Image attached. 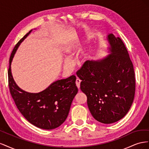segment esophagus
I'll use <instances>...</instances> for the list:
<instances>
[{
  "label": "esophagus",
  "instance_id": "34e87169",
  "mask_svg": "<svg viewBox=\"0 0 149 149\" xmlns=\"http://www.w3.org/2000/svg\"><path fill=\"white\" fill-rule=\"evenodd\" d=\"M81 81L79 79H76V86L78 87V89H79V88H80V83H81Z\"/></svg>",
  "mask_w": 149,
  "mask_h": 149
}]
</instances>
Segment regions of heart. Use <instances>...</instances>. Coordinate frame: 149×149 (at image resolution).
Here are the masks:
<instances>
[{
	"label": "heart",
	"mask_w": 149,
	"mask_h": 149,
	"mask_svg": "<svg viewBox=\"0 0 149 149\" xmlns=\"http://www.w3.org/2000/svg\"><path fill=\"white\" fill-rule=\"evenodd\" d=\"M74 52V49L73 48H68L66 49V52L69 54H73ZM72 61L69 58H66V59L64 60L63 63V67L65 70H70L72 67Z\"/></svg>",
	"instance_id": "obj_1"
}]
</instances>
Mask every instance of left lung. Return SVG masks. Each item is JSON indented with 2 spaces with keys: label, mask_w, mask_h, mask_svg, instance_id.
Masks as SVG:
<instances>
[{
  "label": "left lung",
  "mask_w": 149,
  "mask_h": 149,
  "mask_svg": "<svg viewBox=\"0 0 149 149\" xmlns=\"http://www.w3.org/2000/svg\"><path fill=\"white\" fill-rule=\"evenodd\" d=\"M107 40L111 54L100 60L87 61L76 72L81 90L87 96L93 118L103 124L119 120L134 101L136 80L133 64L124 43L110 33Z\"/></svg>",
  "instance_id": "left-lung-1"
}]
</instances>
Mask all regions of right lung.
Returning a JSON list of instances; mask_svg holds the SVG:
<instances>
[{
	"label": "right lung",
	"mask_w": 149,
	"mask_h": 149,
	"mask_svg": "<svg viewBox=\"0 0 149 149\" xmlns=\"http://www.w3.org/2000/svg\"><path fill=\"white\" fill-rule=\"evenodd\" d=\"M31 30L17 43L11 53L8 70V86L11 96L21 114L30 123L43 129L59 127L66 119L74 96L78 93L76 76L58 80L43 91L30 93L21 89L13 80L11 63L20 43Z\"/></svg>",
	"instance_id": "1"
}]
</instances>
